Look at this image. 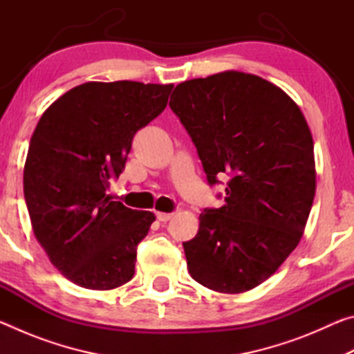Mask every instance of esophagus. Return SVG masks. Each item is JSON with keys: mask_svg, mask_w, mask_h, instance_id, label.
<instances>
[{"mask_svg": "<svg viewBox=\"0 0 354 354\" xmlns=\"http://www.w3.org/2000/svg\"><path fill=\"white\" fill-rule=\"evenodd\" d=\"M156 215H158V220L162 221V223H165V221H169L170 218H173V214H167V212H158Z\"/></svg>", "mask_w": 354, "mask_h": 354, "instance_id": "esophagus-1", "label": "esophagus"}]
</instances>
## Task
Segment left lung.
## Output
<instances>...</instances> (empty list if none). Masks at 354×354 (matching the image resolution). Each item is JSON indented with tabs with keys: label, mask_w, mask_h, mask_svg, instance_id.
Here are the masks:
<instances>
[{
	"label": "left lung",
	"mask_w": 354,
	"mask_h": 354,
	"mask_svg": "<svg viewBox=\"0 0 354 354\" xmlns=\"http://www.w3.org/2000/svg\"><path fill=\"white\" fill-rule=\"evenodd\" d=\"M225 205L200 214L184 242L190 277L242 293L278 270L301 239L315 196L313 134L298 104L261 76L227 70L178 84L170 98Z\"/></svg>",
	"instance_id": "8db88e82"
}]
</instances>
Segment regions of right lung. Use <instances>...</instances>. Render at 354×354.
<instances>
[{
    "label": "right lung",
    "mask_w": 354,
    "mask_h": 354,
    "mask_svg": "<svg viewBox=\"0 0 354 354\" xmlns=\"http://www.w3.org/2000/svg\"><path fill=\"white\" fill-rule=\"evenodd\" d=\"M173 84L86 82L57 98L29 143L23 189L34 236L73 284L111 290L134 277L156 220L106 194L134 134L165 109Z\"/></svg>",
    "instance_id": "obj_1"
}]
</instances>
